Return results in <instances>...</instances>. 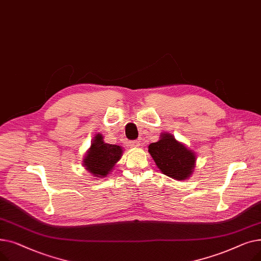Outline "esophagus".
Returning a JSON list of instances; mask_svg holds the SVG:
<instances>
[{"instance_id":"1","label":"esophagus","mask_w":261,"mask_h":261,"mask_svg":"<svg viewBox=\"0 0 261 261\" xmlns=\"http://www.w3.org/2000/svg\"><path fill=\"white\" fill-rule=\"evenodd\" d=\"M140 146H141V144H140L139 141H132V142L130 143V147H131V148H139Z\"/></svg>"}]
</instances>
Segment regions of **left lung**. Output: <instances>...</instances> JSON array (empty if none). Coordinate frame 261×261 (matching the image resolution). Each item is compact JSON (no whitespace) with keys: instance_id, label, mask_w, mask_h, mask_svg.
I'll use <instances>...</instances> for the list:
<instances>
[{"instance_id":"8db88e82","label":"left lung","mask_w":261,"mask_h":261,"mask_svg":"<svg viewBox=\"0 0 261 261\" xmlns=\"http://www.w3.org/2000/svg\"><path fill=\"white\" fill-rule=\"evenodd\" d=\"M148 151L160 170L174 180H185L193 173L196 156L171 134L164 133L161 140L150 144Z\"/></svg>"}]
</instances>
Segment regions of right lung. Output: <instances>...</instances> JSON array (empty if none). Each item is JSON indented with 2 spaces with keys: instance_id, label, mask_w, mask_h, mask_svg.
Returning <instances> with one entry per match:
<instances>
[{
  "instance_id": "right-lung-1",
  "label": "right lung",
  "mask_w": 261,
  "mask_h": 261,
  "mask_svg": "<svg viewBox=\"0 0 261 261\" xmlns=\"http://www.w3.org/2000/svg\"><path fill=\"white\" fill-rule=\"evenodd\" d=\"M121 153L122 150L120 146L105 143L102 136L97 134L84 160V165L94 176H105L112 170L117 161H119Z\"/></svg>"
}]
</instances>
